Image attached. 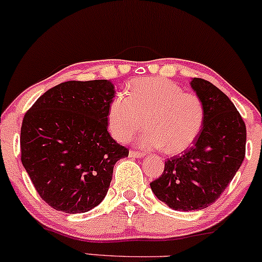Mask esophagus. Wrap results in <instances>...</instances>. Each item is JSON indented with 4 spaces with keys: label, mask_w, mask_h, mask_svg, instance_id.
I'll list each match as a JSON object with an SVG mask.
<instances>
[{
    "label": "esophagus",
    "mask_w": 262,
    "mask_h": 262,
    "mask_svg": "<svg viewBox=\"0 0 262 262\" xmlns=\"http://www.w3.org/2000/svg\"><path fill=\"white\" fill-rule=\"evenodd\" d=\"M129 157H133V158H144V157H145V154H142V152H139V151L130 150V151H129Z\"/></svg>",
    "instance_id": "esophagus-1"
}]
</instances>
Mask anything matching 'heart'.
Masks as SVG:
<instances>
[{
  "label": "heart",
  "mask_w": 262,
  "mask_h": 262,
  "mask_svg": "<svg viewBox=\"0 0 262 262\" xmlns=\"http://www.w3.org/2000/svg\"><path fill=\"white\" fill-rule=\"evenodd\" d=\"M125 93L116 95L107 107L108 132L117 141H128L145 120L148 129L137 139L144 148L164 147L168 154H180L200 137L205 110L198 95L161 77L132 81Z\"/></svg>",
  "instance_id": "obj_1"
}]
</instances>
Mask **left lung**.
Masks as SVG:
<instances>
[{"instance_id": "1", "label": "left lung", "mask_w": 262, "mask_h": 262, "mask_svg": "<svg viewBox=\"0 0 262 262\" xmlns=\"http://www.w3.org/2000/svg\"><path fill=\"white\" fill-rule=\"evenodd\" d=\"M190 84L204 105V127L193 146L167 160L150 184L158 200L184 211L204 209L221 196L244 160L247 141L246 123L227 95L203 78Z\"/></svg>"}]
</instances>
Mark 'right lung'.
Masks as SVG:
<instances>
[{
    "mask_svg": "<svg viewBox=\"0 0 262 262\" xmlns=\"http://www.w3.org/2000/svg\"><path fill=\"white\" fill-rule=\"evenodd\" d=\"M115 87L107 79L68 81L41 95L20 130L21 163L43 201L85 213L106 196L114 165L129 151L107 132Z\"/></svg>",
    "mask_w": 262,
    "mask_h": 262,
    "instance_id": "add662e5",
    "label": "right lung"
}]
</instances>
